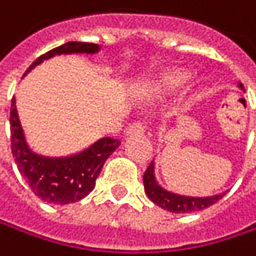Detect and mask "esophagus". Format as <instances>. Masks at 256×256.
<instances>
[{"label":"esophagus","mask_w":256,"mask_h":256,"mask_svg":"<svg viewBox=\"0 0 256 256\" xmlns=\"http://www.w3.org/2000/svg\"><path fill=\"white\" fill-rule=\"evenodd\" d=\"M146 132V127L142 126V122H134L132 126L127 127L126 135L127 136H132V135H142Z\"/></svg>","instance_id":"34e87169"}]
</instances>
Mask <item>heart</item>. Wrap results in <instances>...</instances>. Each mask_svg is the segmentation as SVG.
<instances>
[{
  "label": "heart",
  "mask_w": 256,
  "mask_h": 256,
  "mask_svg": "<svg viewBox=\"0 0 256 256\" xmlns=\"http://www.w3.org/2000/svg\"><path fill=\"white\" fill-rule=\"evenodd\" d=\"M189 80V73L183 72V70H171L166 72L164 74H160L152 85V92L154 94H162L171 90H176L178 86H182L183 84H186Z\"/></svg>",
  "instance_id": "obj_1"
}]
</instances>
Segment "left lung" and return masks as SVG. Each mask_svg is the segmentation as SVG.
Segmentation results:
<instances>
[{
    "instance_id": "obj_1",
    "label": "left lung",
    "mask_w": 256,
    "mask_h": 256,
    "mask_svg": "<svg viewBox=\"0 0 256 256\" xmlns=\"http://www.w3.org/2000/svg\"><path fill=\"white\" fill-rule=\"evenodd\" d=\"M240 90H244L242 84H238ZM144 189L147 196L159 207H162L164 210H168L171 213H194V212H200L204 210L213 204H216L224 195V194H218L213 196H186V195H178L174 192L166 190L165 188H162L158 180H156V174H154V162H152L147 168V171L144 172Z\"/></svg>"
}]
</instances>
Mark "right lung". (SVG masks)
I'll use <instances>...</instances> for the list:
<instances>
[{
	"label": "right lung",
	"instance_id": "1",
	"mask_svg": "<svg viewBox=\"0 0 256 256\" xmlns=\"http://www.w3.org/2000/svg\"><path fill=\"white\" fill-rule=\"evenodd\" d=\"M100 49L94 43L68 42L44 55L38 56L25 72H31L55 55L70 54H97ZM24 74V76H25ZM10 134L12 153L20 176L26 180L31 190L49 204H72L85 198L96 186L106 159L118 148L120 141L112 138H102L86 147L85 150L61 158H49L32 152L25 140V134L16 109V98H12L10 108Z\"/></svg>",
	"mask_w": 256,
	"mask_h": 256
}]
</instances>
